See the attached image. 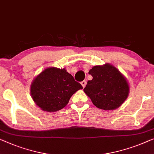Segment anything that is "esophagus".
Wrapping results in <instances>:
<instances>
[{"label":"esophagus","instance_id":"1","mask_svg":"<svg viewBox=\"0 0 154 154\" xmlns=\"http://www.w3.org/2000/svg\"><path fill=\"white\" fill-rule=\"evenodd\" d=\"M81 84H82V86H83V88H84L85 86H86V82L85 81V80H84L83 82H81Z\"/></svg>","mask_w":154,"mask_h":154}]
</instances>
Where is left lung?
<instances>
[{
	"label": "left lung",
	"instance_id": "obj_1",
	"mask_svg": "<svg viewBox=\"0 0 154 154\" xmlns=\"http://www.w3.org/2000/svg\"><path fill=\"white\" fill-rule=\"evenodd\" d=\"M88 80L84 89L96 107L105 111L115 110L125 102L129 94V85L118 68L110 63L93 66L88 72Z\"/></svg>",
	"mask_w": 154,
	"mask_h": 154
}]
</instances>
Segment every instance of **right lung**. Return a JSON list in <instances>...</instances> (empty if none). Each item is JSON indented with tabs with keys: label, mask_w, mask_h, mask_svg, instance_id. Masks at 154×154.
Here are the masks:
<instances>
[{
	"label": "right lung",
	"mask_w": 154,
	"mask_h": 154,
	"mask_svg": "<svg viewBox=\"0 0 154 154\" xmlns=\"http://www.w3.org/2000/svg\"><path fill=\"white\" fill-rule=\"evenodd\" d=\"M82 88L65 68L50 67L34 78L30 86V95L41 110L55 112L65 107L71 96Z\"/></svg>",
	"instance_id": "1"
}]
</instances>
